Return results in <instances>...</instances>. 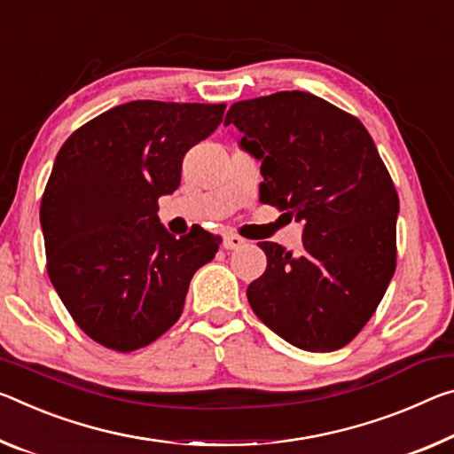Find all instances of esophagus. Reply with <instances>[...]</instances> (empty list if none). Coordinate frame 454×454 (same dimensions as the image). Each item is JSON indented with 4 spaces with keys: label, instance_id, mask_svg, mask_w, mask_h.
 Segmentation results:
<instances>
[{
    "label": "esophagus",
    "instance_id": "1",
    "mask_svg": "<svg viewBox=\"0 0 454 454\" xmlns=\"http://www.w3.org/2000/svg\"><path fill=\"white\" fill-rule=\"evenodd\" d=\"M222 244H224L226 250H236V248L242 247L244 239H240L239 234H226L224 236V242H222Z\"/></svg>",
    "mask_w": 454,
    "mask_h": 454
}]
</instances>
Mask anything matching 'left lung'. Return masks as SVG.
<instances>
[{
  "mask_svg": "<svg viewBox=\"0 0 454 454\" xmlns=\"http://www.w3.org/2000/svg\"><path fill=\"white\" fill-rule=\"evenodd\" d=\"M261 161V201L303 222V250L261 242L266 270L248 303L294 348L348 345L395 270L398 193L376 143L349 113L301 90L240 100L224 125Z\"/></svg>",
  "mask_w": 454,
  "mask_h": 454,
  "instance_id": "left-lung-1",
  "label": "left lung"
}]
</instances>
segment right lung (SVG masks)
<instances>
[{"mask_svg":"<svg viewBox=\"0 0 454 454\" xmlns=\"http://www.w3.org/2000/svg\"><path fill=\"white\" fill-rule=\"evenodd\" d=\"M226 105L131 100L76 129L40 206L46 269L72 319L114 351L145 348L184 311L190 280L218 253L204 228L176 239L157 200L182 182L184 155Z\"/></svg>","mask_w":454,"mask_h":454,"instance_id":"add662e5","label":"right lung"}]
</instances>
